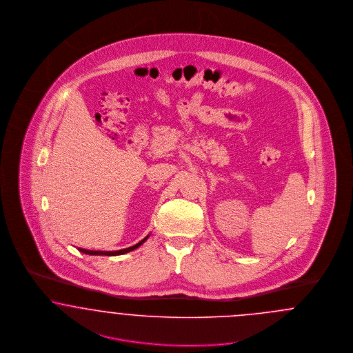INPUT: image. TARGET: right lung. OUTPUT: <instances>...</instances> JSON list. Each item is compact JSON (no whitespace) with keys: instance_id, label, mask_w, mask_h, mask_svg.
I'll return each mask as SVG.
<instances>
[{"instance_id":"right-lung-1","label":"right lung","mask_w":353,"mask_h":353,"mask_svg":"<svg viewBox=\"0 0 353 353\" xmlns=\"http://www.w3.org/2000/svg\"><path fill=\"white\" fill-rule=\"evenodd\" d=\"M150 235H147L144 239H141L139 243H136L134 246H131V248H127V249H123V250H118V252H98V250H85V249H78L79 252H83V254H88V255H108V256H112V255H121V254H125V252H132L134 249H137L139 246H141L145 241H147V238H148Z\"/></svg>"}]
</instances>
